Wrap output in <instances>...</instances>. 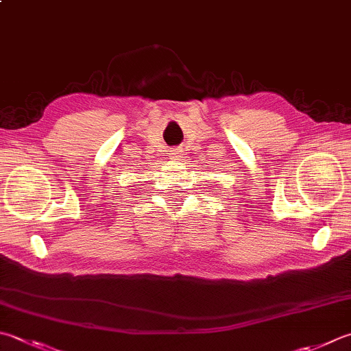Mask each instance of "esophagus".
I'll use <instances>...</instances> for the list:
<instances>
[{
    "label": "esophagus",
    "instance_id": "obj_1",
    "mask_svg": "<svg viewBox=\"0 0 351 351\" xmlns=\"http://www.w3.org/2000/svg\"><path fill=\"white\" fill-rule=\"evenodd\" d=\"M169 156H171V158H173V160H182V157H183L184 154H183V149L177 147V148H173V149H171Z\"/></svg>",
    "mask_w": 351,
    "mask_h": 351
}]
</instances>
